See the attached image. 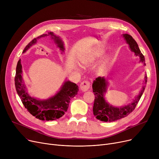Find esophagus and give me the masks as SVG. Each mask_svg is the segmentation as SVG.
I'll return each instance as SVG.
<instances>
[{
  "label": "esophagus",
  "mask_w": 159,
  "mask_h": 159,
  "mask_svg": "<svg viewBox=\"0 0 159 159\" xmlns=\"http://www.w3.org/2000/svg\"><path fill=\"white\" fill-rule=\"evenodd\" d=\"M80 89L82 91H86L89 89L90 87V82L88 80H85V81H83L82 82H81L80 84Z\"/></svg>",
  "instance_id": "esophagus-1"
}]
</instances>
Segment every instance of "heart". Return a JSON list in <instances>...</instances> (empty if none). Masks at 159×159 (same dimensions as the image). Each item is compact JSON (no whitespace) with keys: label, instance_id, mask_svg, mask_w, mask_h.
Listing matches in <instances>:
<instances>
[{"label":"heart","instance_id":"b5f03b06","mask_svg":"<svg viewBox=\"0 0 159 159\" xmlns=\"http://www.w3.org/2000/svg\"><path fill=\"white\" fill-rule=\"evenodd\" d=\"M103 54V52L101 49H96L93 51L91 55L82 58L81 59L82 64L84 66H88L89 64L93 63L95 61H96L98 58L101 57ZM107 63V61L105 60L102 62V66H105V64Z\"/></svg>","mask_w":159,"mask_h":159}]
</instances>
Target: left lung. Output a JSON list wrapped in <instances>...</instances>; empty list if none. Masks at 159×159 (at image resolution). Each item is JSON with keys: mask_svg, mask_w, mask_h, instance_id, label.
Returning <instances> with one entry per match:
<instances>
[{"mask_svg": "<svg viewBox=\"0 0 159 159\" xmlns=\"http://www.w3.org/2000/svg\"><path fill=\"white\" fill-rule=\"evenodd\" d=\"M123 37L126 40V43L129 44V48L133 52L135 53L136 56L140 57V61L145 64L144 56L141 53L137 42L133 38L128 34H123ZM144 86L140 91L139 95L135 98L131 104L120 107H114L110 105L106 102L104 93H106L107 82L104 77H98L93 81L92 84L93 92L95 95V101L93 107V115L95 117L101 121L104 122H113L116 120L120 119L128 116L131 113L138 104L142 95L143 94L145 89V84L147 83V75L145 74L144 77Z\"/></svg>", "mask_w": 159, "mask_h": 159, "instance_id": "8db88e82", "label": "left lung"}]
</instances>
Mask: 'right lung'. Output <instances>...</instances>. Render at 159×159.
Instances as JSON below:
<instances>
[{
	"label": "right lung",
	"instance_id": "1",
	"mask_svg": "<svg viewBox=\"0 0 159 159\" xmlns=\"http://www.w3.org/2000/svg\"><path fill=\"white\" fill-rule=\"evenodd\" d=\"M48 36H51L54 39L57 46L60 48L61 51L64 52V48L62 40L54 35L53 32H49L48 34L41 35L33 39L25 47L22 53L26 52L32 45L35 44L38 39ZM22 65L20 59L16 68L15 85L16 92L27 110L33 116L42 120H53L62 116L68 110L70 100L77 94L79 91L78 86L70 80L66 81L61 90L56 95L47 100L41 101L31 97L28 94L22 81Z\"/></svg>",
	"mask_w": 159,
	"mask_h": 159
}]
</instances>
